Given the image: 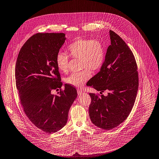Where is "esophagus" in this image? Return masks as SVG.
<instances>
[{
	"label": "esophagus",
	"instance_id": "1",
	"mask_svg": "<svg viewBox=\"0 0 159 159\" xmlns=\"http://www.w3.org/2000/svg\"><path fill=\"white\" fill-rule=\"evenodd\" d=\"M77 93H78V95H81V94H82V93H83V91H82V90L78 89V90H77Z\"/></svg>",
	"mask_w": 159,
	"mask_h": 159
}]
</instances>
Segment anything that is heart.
<instances>
[{
    "mask_svg": "<svg viewBox=\"0 0 159 159\" xmlns=\"http://www.w3.org/2000/svg\"><path fill=\"white\" fill-rule=\"evenodd\" d=\"M69 56L74 59H80V67L84 69L71 74L66 79V82L75 87H82L92 76L91 70H99L103 66L106 58V50L103 43L98 39H78L67 48ZM57 69L66 73L69 70V56L59 51L56 56Z\"/></svg>",
    "mask_w": 159,
    "mask_h": 159,
    "instance_id": "obj_1",
    "label": "heart"
}]
</instances>
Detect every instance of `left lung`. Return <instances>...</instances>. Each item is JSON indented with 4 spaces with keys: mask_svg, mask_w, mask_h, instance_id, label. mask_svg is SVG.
<instances>
[{
    "mask_svg": "<svg viewBox=\"0 0 159 159\" xmlns=\"http://www.w3.org/2000/svg\"><path fill=\"white\" fill-rule=\"evenodd\" d=\"M111 44L100 72L87 85L107 96L90 93L89 116L96 126L110 130L122 123L130 114L136 100L139 77L134 56L124 40L110 31Z\"/></svg>",
    "mask_w": 159,
    "mask_h": 159,
    "instance_id": "8db88e82",
    "label": "left lung"
}]
</instances>
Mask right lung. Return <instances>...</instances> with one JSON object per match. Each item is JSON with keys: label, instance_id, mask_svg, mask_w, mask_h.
Here are the masks:
<instances>
[{"label": "right lung", "instance_id": "right-lung-1", "mask_svg": "<svg viewBox=\"0 0 159 159\" xmlns=\"http://www.w3.org/2000/svg\"><path fill=\"white\" fill-rule=\"evenodd\" d=\"M63 33H36L23 45L18 53L15 75L23 111L38 129L53 133L67 121L69 109L77 97L74 87L62 83L56 56L66 40ZM60 89L58 95L52 89Z\"/></svg>", "mask_w": 159, "mask_h": 159}]
</instances>
